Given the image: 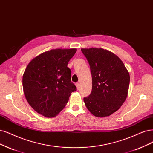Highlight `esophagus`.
<instances>
[{
	"label": "esophagus",
	"mask_w": 153,
	"mask_h": 153,
	"mask_svg": "<svg viewBox=\"0 0 153 153\" xmlns=\"http://www.w3.org/2000/svg\"><path fill=\"white\" fill-rule=\"evenodd\" d=\"M76 87H77V89H79L80 88V84H79V82L76 83Z\"/></svg>",
	"instance_id": "1"
}]
</instances>
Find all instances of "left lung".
I'll list each match as a JSON object with an SVG mask.
<instances>
[{
    "label": "left lung",
    "instance_id": "1",
    "mask_svg": "<svg viewBox=\"0 0 153 153\" xmlns=\"http://www.w3.org/2000/svg\"><path fill=\"white\" fill-rule=\"evenodd\" d=\"M92 76V91L84 98L86 108L97 117L111 115L126 101L130 75L118 56L103 48H81Z\"/></svg>",
    "mask_w": 153,
    "mask_h": 153
}]
</instances>
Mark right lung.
Segmentation results:
<instances>
[{
  "label": "right lung",
  "mask_w": 153,
  "mask_h": 153,
  "mask_svg": "<svg viewBox=\"0 0 153 153\" xmlns=\"http://www.w3.org/2000/svg\"><path fill=\"white\" fill-rule=\"evenodd\" d=\"M76 48L53 49L31 60L22 76V87L28 103L39 114L57 115L67 105L76 86L71 82L68 62Z\"/></svg>",
  "instance_id": "add662e5"
}]
</instances>
